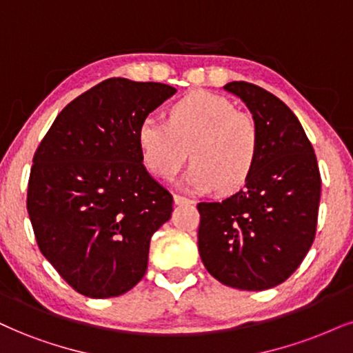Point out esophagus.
<instances>
[{
  "label": "esophagus",
  "mask_w": 353,
  "mask_h": 353,
  "mask_svg": "<svg viewBox=\"0 0 353 353\" xmlns=\"http://www.w3.org/2000/svg\"><path fill=\"white\" fill-rule=\"evenodd\" d=\"M173 199H175V204H193V199L181 196V194H175Z\"/></svg>",
  "instance_id": "esophagus-1"
}]
</instances>
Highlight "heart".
<instances>
[{
	"instance_id": "b5f03b06",
	"label": "heart",
	"mask_w": 353,
	"mask_h": 353,
	"mask_svg": "<svg viewBox=\"0 0 353 353\" xmlns=\"http://www.w3.org/2000/svg\"><path fill=\"white\" fill-rule=\"evenodd\" d=\"M143 163L160 178H172L188 159L186 188L232 193L254 172L260 149L259 125L223 97L191 91L168 111V121L149 116L137 130Z\"/></svg>"
}]
</instances>
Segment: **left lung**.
Listing matches in <instances>:
<instances>
[{
    "mask_svg": "<svg viewBox=\"0 0 353 353\" xmlns=\"http://www.w3.org/2000/svg\"><path fill=\"white\" fill-rule=\"evenodd\" d=\"M224 90L245 103L259 125V159L241 191L198 204V249L217 281L263 291L288 280L311 249L319 167L301 123L281 99L247 81Z\"/></svg>",
    "mask_w": 353,
    "mask_h": 353,
    "instance_id": "8db88e82",
    "label": "left lung"
}]
</instances>
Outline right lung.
I'll return each mask as SVG.
<instances>
[{"mask_svg":"<svg viewBox=\"0 0 353 353\" xmlns=\"http://www.w3.org/2000/svg\"><path fill=\"white\" fill-rule=\"evenodd\" d=\"M176 93L110 78L55 117L34 154L28 212L42 255L73 290L112 298L147 272L150 239L173 198L143 167L139 125Z\"/></svg>","mask_w":353,"mask_h":353,"instance_id":"obj_1","label":"right lung"}]
</instances>
